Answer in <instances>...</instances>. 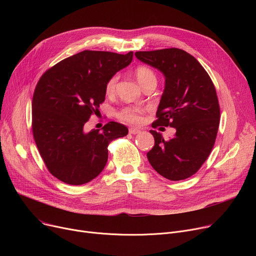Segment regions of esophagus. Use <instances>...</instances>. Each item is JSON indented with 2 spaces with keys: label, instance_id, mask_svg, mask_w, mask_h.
I'll list each match as a JSON object with an SVG mask.
<instances>
[{
  "label": "esophagus",
  "instance_id": "obj_1",
  "mask_svg": "<svg viewBox=\"0 0 256 256\" xmlns=\"http://www.w3.org/2000/svg\"><path fill=\"white\" fill-rule=\"evenodd\" d=\"M128 132H130V134H132V135H136V134H139L141 130L136 128H130Z\"/></svg>",
  "mask_w": 256,
  "mask_h": 256
}]
</instances>
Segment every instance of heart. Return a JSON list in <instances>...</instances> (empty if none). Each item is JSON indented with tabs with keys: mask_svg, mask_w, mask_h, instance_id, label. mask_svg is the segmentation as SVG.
<instances>
[{
	"mask_svg": "<svg viewBox=\"0 0 256 256\" xmlns=\"http://www.w3.org/2000/svg\"><path fill=\"white\" fill-rule=\"evenodd\" d=\"M135 76L137 78V80L139 82V84L144 87L145 85H147L148 83L152 82H156V74L148 68L146 66H138L137 68L135 70ZM118 74H114L112 76L108 82L106 84V94H113L115 89H116V85L118 82ZM144 110L141 109V108H137V106H128L124 108V110H121L118 113V117L121 118L122 120L128 121V122H132V124H140L142 121V114H143Z\"/></svg>",
	"mask_w": 256,
	"mask_h": 256,
	"instance_id": "obj_1",
	"label": "heart"
}]
</instances>
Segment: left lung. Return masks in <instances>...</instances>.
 Listing matches in <instances>:
<instances>
[{
	"label": "left lung",
	"instance_id": "left-lung-1",
	"mask_svg": "<svg viewBox=\"0 0 256 256\" xmlns=\"http://www.w3.org/2000/svg\"><path fill=\"white\" fill-rule=\"evenodd\" d=\"M135 56L165 76V88L152 126L176 130L169 140L150 130L154 146L147 152V158L165 178L186 180L202 166L216 141L220 122L216 89L202 65L182 50L137 52Z\"/></svg>",
	"mask_w": 256,
	"mask_h": 256
}]
</instances>
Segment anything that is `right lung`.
Masks as SVG:
<instances>
[{
    "mask_svg": "<svg viewBox=\"0 0 256 256\" xmlns=\"http://www.w3.org/2000/svg\"><path fill=\"white\" fill-rule=\"evenodd\" d=\"M111 52L83 50L46 70L34 91L32 128L48 171L68 184L96 178L108 160V145L128 135L126 126L110 121L86 132L84 126L106 98V84L132 60Z\"/></svg>",
    "mask_w": 256,
    "mask_h": 256,
    "instance_id": "right-lung-1",
    "label": "right lung"
}]
</instances>
